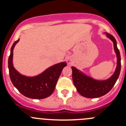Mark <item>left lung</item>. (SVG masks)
<instances>
[{"instance_id": "1", "label": "left lung", "mask_w": 126, "mask_h": 126, "mask_svg": "<svg viewBox=\"0 0 126 126\" xmlns=\"http://www.w3.org/2000/svg\"><path fill=\"white\" fill-rule=\"evenodd\" d=\"M107 36L113 42L114 49L117 56V67L114 74L108 80L98 81L83 74L75 67H72V80L77 91L87 98H96L106 94L112 89L119 77L121 71V55L116 41L113 35L106 33Z\"/></svg>"}]
</instances>
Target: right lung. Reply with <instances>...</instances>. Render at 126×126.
Returning <instances> with one entry per match:
<instances>
[{"instance_id": "add662e5", "label": "right lung", "mask_w": 126, "mask_h": 126, "mask_svg": "<svg viewBox=\"0 0 126 126\" xmlns=\"http://www.w3.org/2000/svg\"><path fill=\"white\" fill-rule=\"evenodd\" d=\"M19 39L13 43L8 58V69L10 79L13 85L22 94L31 99H41L52 94L63 68L66 66L62 62L50 67L39 76L29 77L22 76L13 66V51Z\"/></svg>"}]
</instances>
